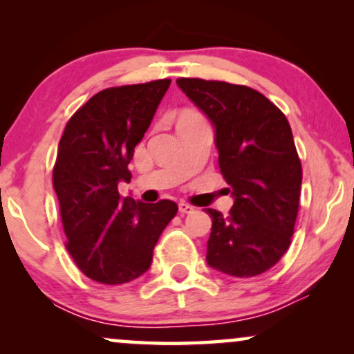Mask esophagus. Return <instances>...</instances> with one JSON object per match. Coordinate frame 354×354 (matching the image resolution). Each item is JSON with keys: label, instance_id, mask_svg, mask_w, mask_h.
<instances>
[{"label": "esophagus", "instance_id": "esophagus-1", "mask_svg": "<svg viewBox=\"0 0 354 354\" xmlns=\"http://www.w3.org/2000/svg\"><path fill=\"white\" fill-rule=\"evenodd\" d=\"M178 209H180L181 214H188V213H193V211H194L193 206H189L188 203H185V201H181L180 205H178Z\"/></svg>", "mask_w": 354, "mask_h": 354}]
</instances>
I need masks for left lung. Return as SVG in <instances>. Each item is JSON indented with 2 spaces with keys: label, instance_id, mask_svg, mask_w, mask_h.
Here are the masks:
<instances>
[{
  "label": "left lung",
  "instance_id": "8db88e82",
  "mask_svg": "<svg viewBox=\"0 0 354 354\" xmlns=\"http://www.w3.org/2000/svg\"><path fill=\"white\" fill-rule=\"evenodd\" d=\"M176 84L208 116L223 178L234 198L230 216L206 209V261L236 278L265 273L291 245L303 169L286 116L253 88L180 78Z\"/></svg>",
  "mask_w": 354,
  "mask_h": 354
}]
</instances>
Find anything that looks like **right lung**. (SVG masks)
I'll return each mask as SVG.
<instances>
[{"label": "right lung", "mask_w": 354, "mask_h": 354, "mask_svg": "<svg viewBox=\"0 0 354 354\" xmlns=\"http://www.w3.org/2000/svg\"><path fill=\"white\" fill-rule=\"evenodd\" d=\"M171 80L96 93L66 123L53 169L66 250L93 281L123 284L149 270L176 203L121 200L128 165Z\"/></svg>", "instance_id": "obj_1"}]
</instances>
